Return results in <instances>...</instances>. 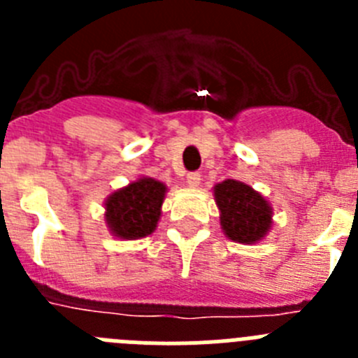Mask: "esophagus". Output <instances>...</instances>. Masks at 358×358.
<instances>
[{
    "instance_id": "1",
    "label": "esophagus",
    "mask_w": 358,
    "mask_h": 358,
    "mask_svg": "<svg viewBox=\"0 0 358 358\" xmlns=\"http://www.w3.org/2000/svg\"><path fill=\"white\" fill-rule=\"evenodd\" d=\"M186 182H188V186H199V182H201V172H189L188 176H186Z\"/></svg>"
}]
</instances>
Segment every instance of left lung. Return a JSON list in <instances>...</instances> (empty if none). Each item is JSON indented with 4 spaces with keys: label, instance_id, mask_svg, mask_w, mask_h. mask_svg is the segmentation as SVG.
I'll return each mask as SVG.
<instances>
[{
    "label": "left lung",
    "instance_id": "left-lung-1",
    "mask_svg": "<svg viewBox=\"0 0 358 358\" xmlns=\"http://www.w3.org/2000/svg\"><path fill=\"white\" fill-rule=\"evenodd\" d=\"M215 201L222 213L220 224L226 235L235 242H256L273 224L267 201L243 182L227 179L217 185Z\"/></svg>",
    "mask_w": 358,
    "mask_h": 358
}]
</instances>
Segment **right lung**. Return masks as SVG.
<instances>
[{"mask_svg": "<svg viewBox=\"0 0 358 358\" xmlns=\"http://www.w3.org/2000/svg\"><path fill=\"white\" fill-rule=\"evenodd\" d=\"M163 182L145 177L118 189L106 202V220L120 238H141L156 229L164 199Z\"/></svg>", "mask_w": 358, "mask_h": 358, "instance_id": "obj_1", "label": "right lung"}]
</instances>
